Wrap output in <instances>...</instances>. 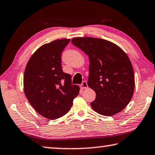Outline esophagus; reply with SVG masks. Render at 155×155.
<instances>
[{"mask_svg": "<svg viewBox=\"0 0 155 155\" xmlns=\"http://www.w3.org/2000/svg\"><path fill=\"white\" fill-rule=\"evenodd\" d=\"M80 87L81 89H83V90H84V89H87L88 87V85H87V83L86 81H83V82L81 83V85H80Z\"/></svg>", "mask_w": 155, "mask_h": 155, "instance_id": "1", "label": "esophagus"}]
</instances>
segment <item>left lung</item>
I'll use <instances>...</instances> for the list:
<instances>
[{"mask_svg":"<svg viewBox=\"0 0 155 155\" xmlns=\"http://www.w3.org/2000/svg\"><path fill=\"white\" fill-rule=\"evenodd\" d=\"M71 41L90 59L87 85L96 92L91 108L105 116L122 111L130 101L135 89L133 68L126 52L103 39L85 37Z\"/></svg>","mask_w":155,"mask_h":155,"instance_id":"left-lung-1","label":"left lung"}]
</instances>
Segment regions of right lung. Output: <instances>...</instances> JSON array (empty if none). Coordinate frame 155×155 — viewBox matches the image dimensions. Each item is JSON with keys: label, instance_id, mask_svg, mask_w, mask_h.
Returning <instances> with one entry per match:
<instances>
[{"label": "right lung", "instance_id": "1", "mask_svg": "<svg viewBox=\"0 0 155 155\" xmlns=\"http://www.w3.org/2000/svg\"><path fill=\"white\" fill-rule=\"evenodd\" d=\"M70 39L52 41L40 46L28 60L24 74L25 96L39 114L49 120L70 111L80 87L72 85L71 75L64 73L61 54Z\"/></svg>", "mask_w": 155, "mask_h": 155}]
</instances>
